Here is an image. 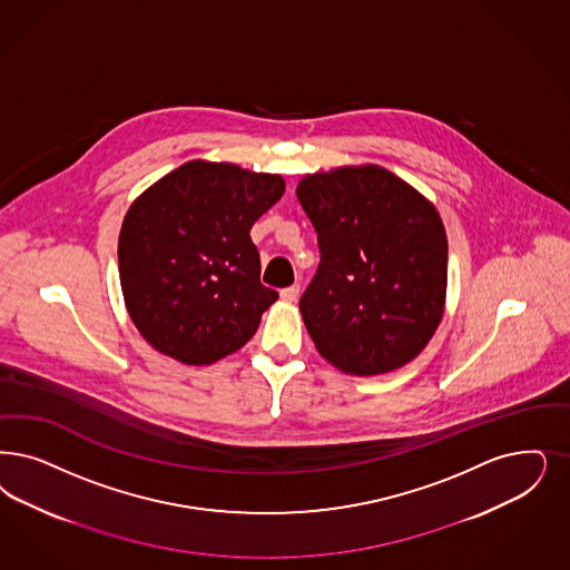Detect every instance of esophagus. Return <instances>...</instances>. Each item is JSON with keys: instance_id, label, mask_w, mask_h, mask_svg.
<instances>
[{"instance_id": "34e87169", "label": "esophagus", "mask_w": 570, "mask_h": 570, "mask_svg": "<svg viewBox=\"0 0 570 570\" xmlns=\"http://www.w3.org/2000/svg\"><path fill=\"white\" fill-rule=\"evenodd\" d=\"M298 293H301L298 284H293V286H288V288H282V291H279V296H282L284 301L293 303V301H296V298H298Z\"/></svg>"}]
</instances>
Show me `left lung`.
Here are the masks:
<instances>
[{
	"instance_id": "1",
	"label": "left lung",
	"mask_w": 570,
	"mask_h": 570,
	"mask_svg": "<svg viewBox=\"0 0 570 570\" xmlns=\"http://www.w3.org/2000/svg\"><path fill=\"white\" fill-rule=\"evenodd\" d=\"M296 197L320 246L298 303L315 350L357 376L409 364L444 314L449 242L435 206L374 164L307 175Z\"/></svg>"
}]
</instances>
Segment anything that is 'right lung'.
Wrapping results in <instances>:
<instances>
[{
    "instance_id": "right-lung-1",
    "label": "right lung",
    "mask_w": 570,
    "mask_h": 570,
    "mask_svg": "<svg viewBox=\"0 0 570 570\" xmlns=\"http://www.w3.org/2000/svg\"><path fill=\"white\" fill-rule=\"evenodd\" d=\"M279 175L191 159L132 202L119 232V282L138 333L189 366L244 347L277 293L261 284L250 229Z\"/></svg>"
}]
</instances>
